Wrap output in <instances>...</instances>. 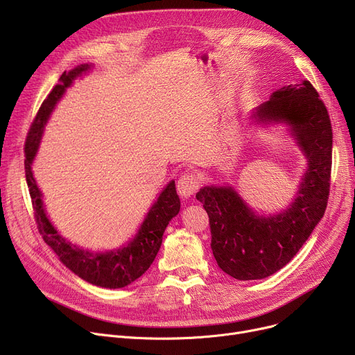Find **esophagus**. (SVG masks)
<instances>
[{"instance_id": "34e87169", "label": "esophagus", "mask_w": 355, "mask_h": 355, "mask_svg": "<svg viewBox=\"0 0 355 355\" xmlns=\"http://www.w3.org/2000/svg\"><path fill=\"white\" fill-rule=\"evenodd\" d=\"M200 187V180L194 174H184L177 182V191L181 198H190Z\"/></svg>"}]
</instances>
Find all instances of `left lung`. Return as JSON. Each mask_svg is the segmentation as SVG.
<instances>
[{
	"instance_id": "8db88e82",
	"label": "left lung",
	"mask_w": 355,
	"mask_h": 355,
	"mask_svg": "<svg viewBox=\"0 0 355 355\" xmlns=\"http://www.w3.org/2000/svg\"><path fill=\"white\" fill-rule=\"evenodd\" d=\"M252 125H282L306 159L289 206L259 213L233 185H204L196 194L210 218L211 250L218 268L237 281L265 279L286 266L321 221L329 194L332 129L313 86L275 90L249 116Z\"/></svg>"
}]
</instances>
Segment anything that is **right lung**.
<instances>
[{
	"label": "right lung",
	"instance_id": "add662e5",
	"mask_svg": "<svg viewBox=\"0 0 355 355\" xmlns=\"http://www.w3.org/2000/svg\"><path fill=\"white\" fill-rule=\"evenodd\" d=\"M92 69V63H85L70 71H64L59 79V85L53 87L50 95L43 102L26 141V180L35 213L37 227L46 243L58 254L60 262L92 285L119 289L135 282L153 265L162 243V234L168 223L180 213L181 202L175 190V181L171 180L159 193L157 201L149 207L135 236L121 248L105 252H93L74 245L54 227L46 211L43 193L33 175V162L39 153L44 128L53 110L73 82L83 78Z\"/></svg>",
	"mask_w": 355,
	"mask_h": 355
}]
</instances>
